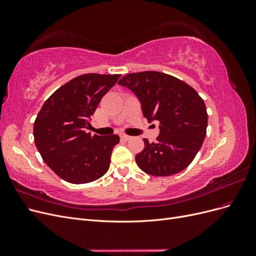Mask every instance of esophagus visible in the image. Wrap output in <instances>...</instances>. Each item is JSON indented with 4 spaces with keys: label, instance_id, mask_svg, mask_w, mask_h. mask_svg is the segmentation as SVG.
Here are the masks:
<instances>
[{
    "label": "esophagus",
    "instance_id": "1",
    "mask_svg": "<svg viewBox=\"0 0 256 256\" xmlns=\"http://www.w3.org/2000/svg\"><path fill=\"white\" fill-rule=\"evenodd\" d=\"M120 138H122V140H125V141H128V140H130V138H131V136H127V134H122Z\"/></svg>",
    "mask_w": 256,
    "mask_h": 256
}]
</instances>
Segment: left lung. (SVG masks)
Segmentation results:
<instances>
[{"label":"left lung","instance_id":"obj_1","mask_svg":"<svg viewBox=\"0 0 256 256\" xmlns=\"http://www.w3.org/2000/svg\"><path fill=\"white\" fill-rule=\"evenodd\" d=\"M118 84L136 95L147 120L160 122L156 142L143 138L144 150L136 156L138 168L154 176L182 172L196 158L206 136L208 115L202 97L189 84L158 72L128 74Z\"/></svg>","mask_w":256,"mask_h":256}]
</instances>
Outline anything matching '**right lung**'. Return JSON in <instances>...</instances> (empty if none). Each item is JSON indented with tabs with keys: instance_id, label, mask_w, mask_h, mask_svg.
<instances>
[{
	"instance_id": "right-lung-1",
	"label": "right lung",
	"mask_w": 256,
	"mask_h": 256,
	"mask_svg": "<svg viewBox=\"0 0 256 256\" xmlns=\"http://www.w3.org/2000/svg\"><path fill=\"white\" fill-rule=\"evenodd\" d=\"M120 74H86L62 85L46 100L34 122V141L42 160L62 180L88 184L110 166L120 136L86 134L90 118Z\"/></svg>"
}]
</instances>
